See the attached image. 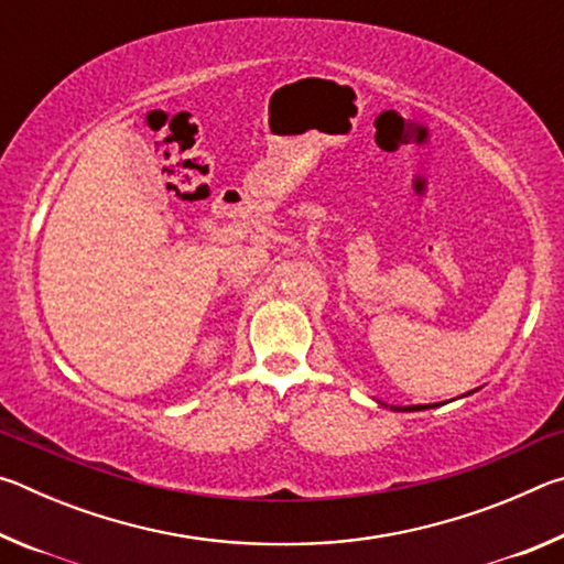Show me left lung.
Masks as SVG:
<instances>
[{"mask_svg":"<svg viewBox=\"0 0 564 564\" xmlns=\"http://www.w3.org/2000/svg\"><path fill=\"white\" fill-rule=\"evenodd\" d=\"M423 405H415V408H403V410H420Z\"/></svg>","mask_w":564,"mask_h":564,"instance_id":"left-lung-1","label":"left lung"}]
</instances>
